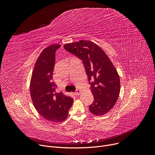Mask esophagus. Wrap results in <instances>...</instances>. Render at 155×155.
<instances>
[{"label": "esophagus", "mask_w": 155, "mask_h": 155, "mask_svg": "<svg viewBox=\"0 0 155 155\" xmlns=\"http://www.w3.org/2000/svg\"><path fill=\"white\" fill-rule=\"evenodd\" d=\"M80 92H81L80 90H79V89H77V90H76V92H75V94H76L77 95H80Z\"/></svg>", "instance_id": "obj_1"}]
</instances>
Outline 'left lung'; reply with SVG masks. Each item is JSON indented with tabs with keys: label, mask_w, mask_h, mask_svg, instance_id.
Returning <instances> with one entry per match:
<instances>
[{
	"label": "left lung",
	"mask_w": 155,
	"mask_h": 155,
	"mask_svg": "<svg viewBox=\"0 0 155 155\" xmlns=\"http://www.w3.org/2000/svg\"><path fill=\"white\" fill-rule=\"evenodd\" d=\"M63 47L82 60L94 99L89 110L95 116L107 113L114 106L120 93L119 76L107 55L90 41L80 40Z\"/></svg>",
	"instance_id": "obj_1"
}]
</instances>
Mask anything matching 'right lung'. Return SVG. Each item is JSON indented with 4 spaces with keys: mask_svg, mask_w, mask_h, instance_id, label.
Masks as SVG:
<instances>
[{
    "mask_svg": "<svg viewBox=\"0 0 155 155\" xmlns=\"http://www.w3.org/2000/svg\"><path fill=\"white\" fill-rule=\"evenodd\" d=\"M61 45H52L42 51L32 73L30 94L34 106L44 119L58 123L66 119L73 99L62 92L57 93L53 81L55 53Z\"/></svg>",
    "mask_w": 155,
    "mask_h": 155,
    "instance_id": "add662e5",
    "label": "right lung"
}]
</instances>
